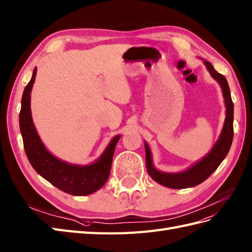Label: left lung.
I'll use <instances>...</instances> for the list:
<instances>
[{
    "label": "left lung",
    "instance_id": "1",
    "mask_svg": "<svg viewBox=\"0 0 252 252\" xmlns=\"http://www.w3.org/2000/svg\"><path fill=\"white\" fill-rule=\"evenodd\" d=\"M204 64L207 70L210 71L211 76L216 80L222 89V94L225 102V120L222 127V131L220 133V137L217 140V142L213 146L212 151L205 157L202 158L197 163L191 165L189 169L179 173H165L161 172V171H158L154 167V164H153L150 147L146 142H144L147 173L150 174V176L155 182L165 187L173 189H183L199 185V184L204 182L211 176V174L219 167V164L222 162L230 151L233 140V133H234L233 132V113H234V106H233L229 84L225 77L215 70L213 65L210 62L204 61Z\"/></svg>",
    "mask_w": 252,
    "mask_h": 252
}]
</instances>
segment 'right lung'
Masks as SVG:
<instances>
[{
  "label": "right lung",
  "mask_w": 252,
  "mask_h": 252,
  "mask_svg": "<svg viewBox=\"0 0 252 252\" xmlns=\"http://www.w3.org/2000/svg\"><path fill=\"white\" fill-rule=\"evenodd\" d=\"M36 71L37 68L34 69L32 78L23 91L19 113L20 131L29 161L39 175L66 193L72 195L93 193L105 185L108 180L115 145L121 136H115L110 141L100 158L88 165L71 164L53 156L41 142L31 113V91L35 81Z\"/></svg>",
  "instance_id": "obj_1"
}]
</instances>
